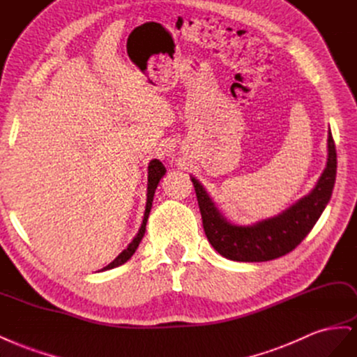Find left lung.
I'll use <instances>...</instances> for the list:
<instances>
[{
    "instance_id": "8db88e82",
    "label": "left lung",
    "mask_w": 357,
    "mask_h": 357,
    "mask_svg": "<svg viewBox=\"0 0 357 357\" xmlns=\"http://www.w3.org/2000/svg\"><path fill=\"white\" fill-rule=\"evenodd\" d=\"M337 176V151L328 130V162L316 187L289 208L267 220L249 225L234 224L216 208L208 191L191 176L197 195L203 228L209 243L227 259L262 262L283 257L294 250L312 231L331 200Z\"/></svg>"
}]
</instances>
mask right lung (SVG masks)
Listing matches in <instances>:
<instances>
[{
  "label": "right lung",
  "mask_w": 357,
  "mask_h": 357,
  "mask_svg": "<svg viewBox=\"0 0 357 357\" xmlns=\"http://www.w3.org/2000/svg\"><path fill=\"white\" fill-rule=\"evenodd\" d=\"M166 175V167L163 166V163L160 162V160L154 158L149 162L148 165V188H146V206H145V212H144V220H142V224H141V228L139 231H137V234L133 237V240L129 243V246L126 248L121 254L114 259L112 262H109L107 267H103L100 271H105V270H111V268H116L119 266H123L124 262H128L133 254L136 252L137 246H139L141 240L145 234V229H146V222H148V216H149V212H151V208H153V200H154V194H155V190H157V185L160 179H162L163 176Z\"/></svg>",
  "instance_id": "right-lung-1"
}]
</instances>
